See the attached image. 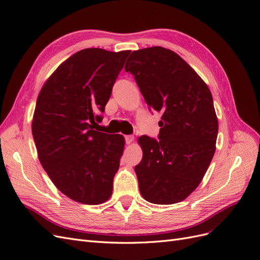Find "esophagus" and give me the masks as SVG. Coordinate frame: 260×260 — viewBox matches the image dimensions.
I'll return each instance as SVG.
<instances>
[{
	"label": "esophagus",
	"instance_id": "esophagus-1",
	"mask_svg": "<svg viewBox=\"0 0 260 260\" xmlns=\"http://www.w3.org/2000/svg\"><path fill=\"white\" fill-rule=\"evenodd\" d=\"M124 139H125V142H127V144H131L133 141H135V137L133 136H125Z\"/></svg>",
	"mask_w": 260,
	"mask_h": 260
}]
</instances>
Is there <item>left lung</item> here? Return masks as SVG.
Wrapping results in <instances>:
<instances>
[{
    "label": "left lung",
    "mask_w": 260,
    "mask_h": 260,
    "mask_svg": "<svg viewBox=\"0 0 260 260\" xmlns=\"http://www.w3.org/2000/svg\"><path fill=\"white\" fill-rule=\"evenodd\" d=\"M149 108L161 112L159 140L138 139L143 152L135 167L140 193L149 203L182 202L205 176L216 151L218 118L210 90L174 51L152 46L125 62Z\"/></svg>",
    "instance_id": "left-lung-1"
}]
</instances>
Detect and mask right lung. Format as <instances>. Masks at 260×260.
Listing matches in <instances>:
<instances>
[{
	"mask_svg": "<svg viewBox=\"0 0 260 260\" xmlns=\"http://www.w3.org/2000/svg\"><path fill=\"white\" fill-rule=\"evenodd\" d=\"M130 51L84 49L56 68L39 93L32 136L54 185L85 205L109 200L124 138L93 129Z\"/></svg>",
	"mask_w": 260,
	"mask_h": 260,
	"instance_id": "right-lung-1",
	"label": "right lung"
}]
</instances>
